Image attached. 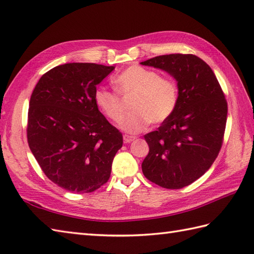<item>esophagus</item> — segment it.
<instances>
[{
  "label": "esophagus",
  "mask_w": 254,
  "mask_h": 254,
  "mask_svg": "<svg viewBox=\"0 0 254 254\" xmlns=\"http://www.w3.org/2000/svg\"><path fill=\"white\" fill-rule=\"evenodd\" d=\"M136 137L135 136H131V135H127V134H126V135H123V139H124V143H131L132 141H134Z\"/></svg>",
  "instance_id": "esophagus-1"
}]
</instances>
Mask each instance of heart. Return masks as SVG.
<instances>
[{
    "mask_svg": "<svg viewBox=\"0 0 254 254\" xmlns=\"http://www.w3.org/2000/svg\"><path fill=\"white\" fill-rule=\"evenodd\" d=\"M118 93L122 97L133 96V110L122 122L123 130L130 133L143 131L148 124H160L174 115L179 104V85L169 76H161L155 69L132 65L122 71L115 79ZM96 106L115 123L123 119V102L116 91L104 87L94 94Z\"/></svg>",
    "mask_w": 254,
    "mask_h": 254,
    "instance_id": "b5f03b06",
    "label": "heart"
}]
</instances>
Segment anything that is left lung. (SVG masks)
<instances>
[{
	"mask_svg": "<svg viewBox=\"0 0 254 254\" xmlns=\"http://www.w3.org/2000/svg\"><path fill=\"white\" fill-rule=\"evenodd\" d=\"M168 72L179 85V104L157 131L144 135L149 152L142 163L146 179L181 189L206 172L224 142L227 100L206 63L193 55H166L142 62Z\"/></svg>",
	"mask_w": 254,
	"mask_h": 254,
	"instance_id": "1",
	"label": "left lung"
}]
</instances>
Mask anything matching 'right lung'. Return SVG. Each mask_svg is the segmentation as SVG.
<instances>
[{"label":"right lung","instance_id":"right-lung-1","mask_svg":"<svg viewBox=\"0 0 254 254\" xmlns=\"http://www.w3.org/2000/svg\"><path fill=\"white\" fill-rule=\"evenodd\" d=\"M115 66L66 63L42 75L32 91L27 141L45 175L73 193L108 182L122 133L98 110L94 94Z\"/></svg>","mask_w":254,"mask_h":254}]
</instances>
